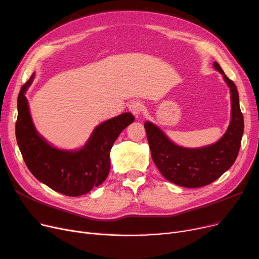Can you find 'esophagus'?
Masks as SVG:
<instances>
[{"label": "esophagus", "mask_w": 259, "mask_h": 259, "mask_svg": "<svg viewBox=\"0 0 259 259\" xmlns=\"http://www.w3.org/2000/svg\"><path fill=\"white\" fill-rule=\"evenodd\" d=\"M129 110L133 113L135 117H139L143 112V104L140 101H133L129 104Z\"/></svg>", "instance_id": "1"}]
</instances>
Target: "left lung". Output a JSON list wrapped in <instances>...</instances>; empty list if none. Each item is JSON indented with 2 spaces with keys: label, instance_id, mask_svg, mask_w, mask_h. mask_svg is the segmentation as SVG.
Returning <instances> with one entry per match:
<instances>
[{
  "label": "left lung",
  "instance_id": "left-lung-1",
  "mask_svg": "<svg viewBox=\"0 0 259 259\" xmlns=\"http://www.w3.org/2000/svg\"><path fill=\"white\" fill-rule=\"evenodd\" d=\"M213 66L223 74L230 88L232 107L230 125L219 142L201 148L180 147L152 122H145L154 164L166 180L186 188H199L213 183L234 164L239 152L243 134V116L237 88L225 74L219 63L214 62Z\"/></svg>",
  "mask_w": 259,
  "mask_h": 259
}]
</instances>
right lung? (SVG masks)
I'll list each match as a JSON object with an SVG mask.
<instances>
[{
	"label": "right lung",
	"mask_w": 259,
	"mask_h": 259,
	"mask_svg": "<svg viewBox=\"0 0 259 259\" xmlns=\"http://www.w3.org/2000/svg\"><path fill=\"white\" fill-rule=\"evenodd\" d=\"M33 74L22 86L18 97L16 138L26 166L35 179L54 191L79 196L100 186L110 171V150L120 132L134 116L121 113L95 128L86 145L76 151L61 150L48 144L35 130L25 92Z\"/></svg>",
	"instance_id": "1"
}]
</instances>
